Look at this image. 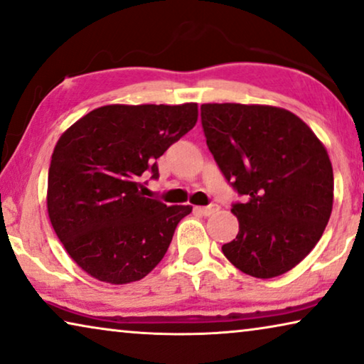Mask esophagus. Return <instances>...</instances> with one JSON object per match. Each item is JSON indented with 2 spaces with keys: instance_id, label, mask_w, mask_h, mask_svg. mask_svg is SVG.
I'll list each match as a JSON object with an SVG mask.
<instances>
[{
  "instance_id": "34e87169",
  "label": "esophagus",
  "mask_w": 364,
  "mask_h": 364,
  "mask_svg": "<svg viewBox=\"0 0 364 364\" xmlns=\"http://www.w3.org/2000/svg\"><path fill=\"white\" fill-rule=\"evenodd\" d=\"M218 210L217 205H208V207H195V212H198L203 217H210V215L215 213Z\"/></svg>"
}]
</instances>
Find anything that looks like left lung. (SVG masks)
<instances>
[{
  "instance_id": "obj_1",
  "label": "left lung",
  "mask_w": 364,
  "mask_h": 364,
  "mask_svg": "<svg viewBox=\"0 0 364 364\" xmlns=\"http://www.w3.org/2000/svg\"><path fill=\"white\" fill-rule=\"evenodd\" d=\"M202 128L220 171L243 202L231 205L236 238L221 246L231 264L269 279L296 267L333 207V169L314 131L287 109L205 103Z\"/></svg>"
}]
</instances>
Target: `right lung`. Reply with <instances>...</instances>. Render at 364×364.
Wrapping results in <instances>:
<instances>
[{
    "instance_id": "1",
    "label": "right lung",
    "mask_w": 364,
    "mask_h": 364,
    "mask_svg": "<svg viewBox=\"0 0 364 364\" xmlns=\"http://www.w3.org/2000/svg\"><path fill=\"white\" fill-rule=\"evenodd\" d=\"M197 103L107 105L57 141L47 212L68 255L109 284L147 276L164 257L191 205L143 197L141 177L159 178L157 159L197 123Z\"/></svg>"
}]
</instances>
